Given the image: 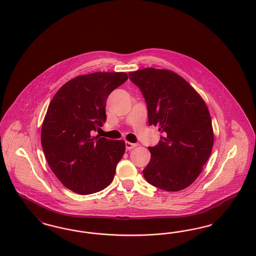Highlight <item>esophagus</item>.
<instances>
[{
	"label": "esophagus",
	"instance_id": "esophagus-1",
	"mask_svg": "<svg viewBox=\"0 0 256 256\" xmlns=\"http://www.w3.org/2000/svg\"><path fill=\"white\" fill-rule=\"evenodd\" d=\"M136 146H137V145L134 144V143L126 142V150H132V148H135Z\"/></svg>",
	"mask_w": 256,
	"mask_h": 256
}]
</instances>
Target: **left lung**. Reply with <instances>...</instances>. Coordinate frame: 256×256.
Wrapping results in <instances>:
<instances>
[{"label": "left lung", "instance_id": "8db88e82", "mask_svg": "<svg viewBox=\"0 0 256 256\" xmlns=\"http://www.w3.org/2000/svg\"><path fill=\"white\" fill-rule=\"evenodd\" d=\"M143 94L150 126L163 134L150 146L143 170L148 182L176 192L194 182L209 158L214 135L206 102L184 78L169 70L146 68L128 74Z\"/></svg>", "mask_w": 256, "mask_h": 256}]
</instances>
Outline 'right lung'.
<instances>
[{
    "mask_svg": "<svg viewBox=\"0 0 256 256\" xmlns=\"http://www.w3.org/2000/svg\"><path fill=\"white\" fill-rule=\"evenodd\" d=\"M126 73H93L69 80L54 96L41 130L50 168L61 183L80 195L102 191L114 178L124 154L122 140L92 136L106 121L110 93Z\"/></svg>",
    "mask_w": 256,
    "mask_h": 256,
    "instance_id": "obj_1",
    "label": "right lung"
}]
</instances>
